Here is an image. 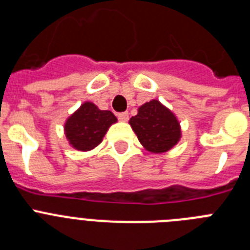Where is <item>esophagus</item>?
<instances>
[{
    "label": "esophagus",
    "mask_w": 250,
    "mask_h": 250,
    "mask_svg": "<svg viewBox=\"0 0 250 250\" xmlns=\"http://www.w3.org/2000/svg\"><path fill=\"white\" fill-rule=\"evenodd\" d=\"M118 119L120 121H127V120H129V112H127V111L119 112V114H118Z\"/></svg>",
    "instance_id": "1"
}]
</instances>
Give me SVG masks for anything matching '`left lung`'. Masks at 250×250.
Instances as JSON below:
<instances>
[{"label": "left lung", "mask_w": 250, "mask_h": 250, "mask_svg": "<svg viewBox=\"0 0 250 250\" xmlns=\"http://www.w3.org/2000/svg\"><path fill=\"white\" fill-rule=\"evenodd\" d=\"M130 125L143 146L151 152L167 151L180 139L178 120L158 100L140 106L138 115L130 119Z\"/></svg>", "instance_id": "8db88e82"}]
</instances>
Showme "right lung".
Segmentation results:
<instances>
[{
  "instance_id": "right-lung-1",
  "label": "right lung",
  "mask_w": 250,
  "mask_h": 250,
  "mask_svg": "<svg viewBox=\"0 0 250 250\" xmlns=\"http://www.w3.org/2000/svg\"><path fill=\"white\" fill-rule=\"evenodd\" d=\"M114 123L116 118L111 111L99 110L92 103H85L66 121V136L75 149L87 151L100 144Z\"/></svg>"
}]
</instances>
